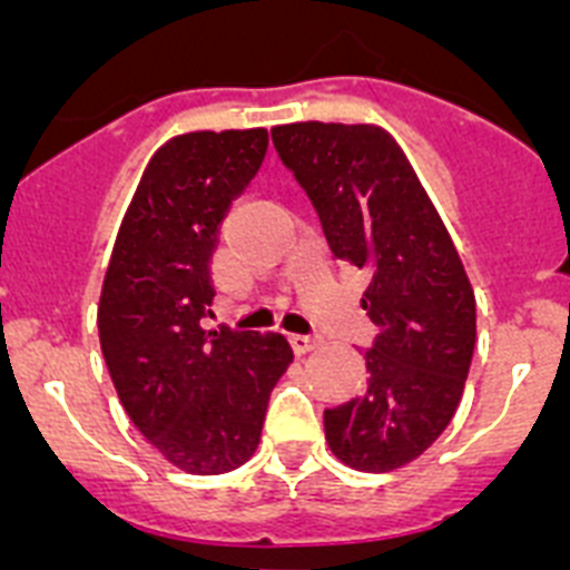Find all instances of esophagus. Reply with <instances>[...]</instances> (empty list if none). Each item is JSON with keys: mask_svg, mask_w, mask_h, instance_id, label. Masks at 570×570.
<instances>
[{"mask_svg": "<svg viewBox=\"0 0 570 570\" xmlns=\"http://www.w3.org/2000/svg\"><path fill=\"white\" fill-rule=\"evenodd\" d=\"M316 345H320V336L291 334V347H294L296 354H308V351H314Z\"/></svg>", "mask_w": 570, "mask_h": 570, "instance_id": "1", "label": "esophagus"}]
</instances>
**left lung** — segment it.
Segmentation results:
<instances>
[{
  "label": "left lung",
  "mask_w": 570,
  "mask_h": 570,
  "mask_svg": "<svg viewBox=\"0 0 570 570\" xmlns=\"http://www.w3.org/2000/svg\"><path fill=\"white\" fill-rule=\"evenodd\" d=\"M320 214L331 254L367 271L362 308L380 334L367 387L325 411L340 462L385 473L414 462L456 414L476 342V299L420 176L376 125L294 122L271 130Z\"/></svg>",
  "instance_id": "1"
}]
</instances>
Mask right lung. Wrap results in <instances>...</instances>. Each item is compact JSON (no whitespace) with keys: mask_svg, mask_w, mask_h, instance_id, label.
<instances>
[{"mask_svg":"<svg viewBox=\"0 0 570 570\" xmlns=\"http://www.w3.org/2000/svg\"><path fill=\"white\" fill-rule=\"evenodd\" d=\"M265 150V128L168 139L136 185L99 296L119 402L170 465L199 476L254 456L271 391L294 362L282 334L203 328L219 225Z\"/></svg>","mask_w":570,"mask_h":570,"instance_id":"obj_1","label":"right lung"}]
</instances>
